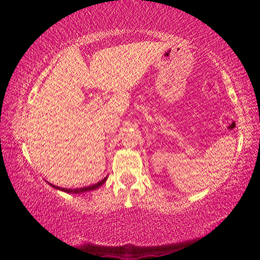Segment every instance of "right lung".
<instances>
[{
	"mask_svg": "<svg viewBox=\"0 0 260 260\" xmlns=\"http://www.w3.org/2000/svg\"><path fill=\"white\" fill-rule=\"evenodd\" d=\"M107 179H108V177H105L103 180H101L100 182H98V183H95V184H91V186H88V187H83V188H76V189H70V188H60V187H57V186H55V184H51V183H49L51 187H54L55 189H58V190H61V191H65V192H68V193H81V192H86V191H90V190H95V189H98V188H100L101 186H102V184L107 181Z\"/></svg>",
	"mask_w": 260,
	"mask_h": 260,
	"instance_id": "obj_1",
	"label": "right lung"
}]
</instances>
